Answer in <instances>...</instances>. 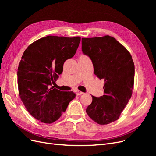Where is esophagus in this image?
<instances>
[{"label":"esophagus","mask_w":156,"mask_h":156,"mask_svg":"<svg viewBox=\"0 0 156 156\" xmlns=\"http://www.w3.org/2000/svg\"><path fill=\"white\" fill-rule=\"evenodd\" d=\"M84 94V92H81V91H80V90H77L76 91V94L77 96H79V95H82V94Z\"/></svg>","instance_id":"esophagus-1"}]
</instances>
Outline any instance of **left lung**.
<instances>
[{"mask_svg":"<svg viewBox=\"0 0 156 156\" xmlns=\"http://www.w3.org/2000/svg\"><path fill=\"white\" fill-rule=\"evenodd\" d=\"M82 51L91 59L94 73L105 81L104 95L92 97L88 115L96 123L105 125L119 119L131 97L135 65L131 55L113 37L82 38Z\"/></svg>","mask_w":156,"mask_h":156,"instance_id":"obj_1","label":"left lung"}]
</instances>
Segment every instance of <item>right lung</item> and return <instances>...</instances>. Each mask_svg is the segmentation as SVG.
<instances>
[{
    "instance_id": "right-lung-1",
    "label": "right lung",
    "mask_w": 156,
    "mask_h": 156,
    "mask_svg": "<svg viewBox=\"0 0 156 156\" xmlns=\"http://www.w3.org/2000/svg\"><path fill=\"white\" fill-rule=\"evenodd\" d=\"M81 37L48 36L25 51L17 69L20 96L27 111L45 124L57 120L75 98L73 91L51 87L62 73L63 64L77 51Z\"/></svg>"
}]
</instances>
